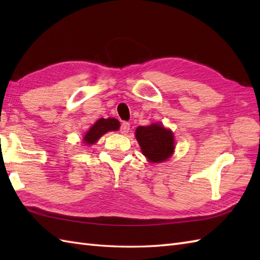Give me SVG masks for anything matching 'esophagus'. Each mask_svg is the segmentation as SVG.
Here are the masks:
<instances>
[{
    "mask_svg": "<svg viewBox=\"0 0 260 260\" xmlns=\"http://www.w3.org/2000/svg\"><path fill=\"white\" fill-rule=\"evenodd\" d=\"M129 124L128 123H123L121 124V126H120V133L121 134H127L129 132Z\"/></svg>",
    "mask_w": 260,
    "mask_h": 260,
    "instance_id": "34e87169",
    "label": "esophagus"
}]
</instances>
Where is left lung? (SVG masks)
Instances as JSON below:
<instances>
[{"label": "left lung", "mask_w": 260, "mask_h": 260, "mask_svg": "<svg viewBox=\"0 0 260 260\" xmlns=\"http://www.w3.org/2000/svg\"><path fill=\"white\" fill-rule=\"evenodd\" d=\"M135 137L143 155L148 162L162 163L174 153L175 142L172 131L165 128L161 123L139 126L135 132Z\"/></svg>", "instance_id": "left-lung-1"}]
</instances>
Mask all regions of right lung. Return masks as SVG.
I'll return each instance as SVG.
<instances>
[{
  "mask_svg": "<svg viewBox=\"0 0 260 260\" xmlns=\"http://www.w3.org/2000/svg\"><path fill=\"white\" fill-rule=\"evenodd\" d=\"M119 126V121L116 118H101L90 127L89 131L85 134L82 141H84V143L87 145H92L95 144L104 134H106L107 132L118 131Z\"/></svg>",
  "mask_w": 260,
  "mask_h": 260,
  "instance_id": "obj_1",
  "label": "right lung"
}]
</instances>
